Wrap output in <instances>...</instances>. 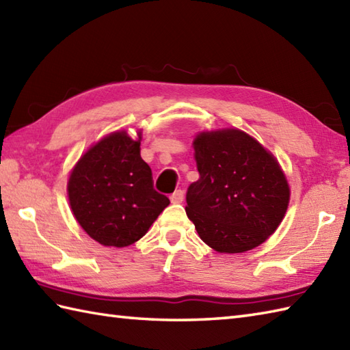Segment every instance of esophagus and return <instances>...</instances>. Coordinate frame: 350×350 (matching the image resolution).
<instances>
[{"label":"esophagus","instance_id":"1","mask_svg":"<svg viewBox=\"0 0 350 350\" xmlns=\"http://www.w3.org/2000/svg\"><path fill=\"white\" fill-rule=\"evenodd\" d=\"M183 198H185V192H183L182 189H177V191H174L173 194H171V197H170L171 203H182V202H183Z\"/></svg>","mask_w":350,"mask_h":350}]
</instances>
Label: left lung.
<instances>
[{"mask_svg": "<svg viewBox=\"0 0 350 350\" xmlns=\"http://www.w3.org/2000/svg\"><path fill=\"white\" fill-rule=\"evenodd\" d=\"M200 179L187 191L188 218L218 252L258 247L282 221L290 189L277 159L239 129L203 132L194 139Z\"/></svg>", "mask_w": 350, "mask_h": 350, "instance_id": "1", "label": "left lung"}]
</instances>
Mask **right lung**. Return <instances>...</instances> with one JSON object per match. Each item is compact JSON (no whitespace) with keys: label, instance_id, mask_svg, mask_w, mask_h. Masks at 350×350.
Returning a JSON list of instances; mask_svg holds the SVG:
<instances>
[{"label":"right lung","instance_id":"1","mask_svg":"<svg viewBox=\"0 0 350 350\" xmlns=\"http://www.w3.org/2000/svg\"><path fill=\"white\" fill-rule=\"evenodd\" d=\"M79 226L105 247H128L146 233L170 204L153 188L152 170L139 154V139L126 131L94 144L73 168L68 183Z\"/></svg>","mask_w":350,"mask_h":350}]
</instances>
